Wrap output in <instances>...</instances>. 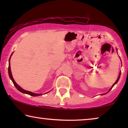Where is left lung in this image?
<instances>
[{
  "label": "left lung",
  "instance_id": "1",
  "mask_svg": "<svg viewBox=\"0 0 128 128\" xmlns=\"http://www.w3.org/2000/svg\"><path fill=\"white\" fill-rule=\"evenodd\" d=\"M120 74H119V76H118V78H117V80H116V82H115V83L114 84L112 85V86L111 87V88H110V90H109V92H110V90H111V89H112V87H114V86L115 84H116V83H117V82H118V80H119V79H120ZM106 93H107V92H106Z\"/></svg>",
  "mask_w": 128,
  "mask_h": 128
}]
</instances>
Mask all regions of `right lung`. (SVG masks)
I'll return each instance as SVG.
<instances>
[{
    "mask_svg": "<svg viewBox=\"0 0 128 128\" xmlns=\"http://www.w3.org/2000/svg\"><path fill=\"white\" fill-rule=\"evenodd\" d=\"M12 55V54L11 55V56ZM11 57V56H10ZM8 75H9V77L10 78H11L12 81L13 82V83L14 84V86L16 87V88L17 90L18 91H20V92H22V93H26V94H29V95H30L31 96H41L42 94H36V93H33L32 92H28V91H26L25 90H24V89H22V88H21V87L19 86L18 84H17V83H16L14 80L13 78V76H12V72H11V69H10V59H9V64H8Z\"/></svg>",
    "mask_w": 128,
    "mask_h": 128,
    "instance_id": "add662e5",
    "label": "right lung"
}]
</instances>
